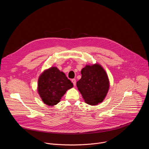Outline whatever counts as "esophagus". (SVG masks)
I'll return each mask as SVG.
<instances>
[{"label": "esophagus", "instance_id": "obj_1", "mask_svg": "<svg viewBox=\"0 0 149 149\" xmlns=\"http://www.w3.org/2000/svg\"><path fill=\"white\" fill-rule=\"evenodd\" d=\"M71 81H72V82L73 83L74 86H76V80H75V79H72Z\"/></svg>", "mask_w": 149, "mask_h": 149}]
</instances>
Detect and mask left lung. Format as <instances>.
<instances>
[{
    "mask_svg": "<svg viewBox=\"0 0 149 149\" xmlns=\"http://www.w3.org/2000/svg\"><path fill=\"white\" fill-rule=\"evenodd\" d=\"M81 78L77 87L85 102L95 105L103 101L110 87L107 73L98 63L87 65L81 71Z\"/></svg>",
    "mask_w": 149,
    "mask_h": 149,
    "instance_id": "obj_1",
    "label": "left lung"
}]
</instances>
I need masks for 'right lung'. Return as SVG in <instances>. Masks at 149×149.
I'll use <instances>...</instances> for the list:
<instances>
[{
  "instance_id": "add662e5",
  "label": "right lung",
  "mask_w": 149,
  "mask_h": 149,
  "mask_svg": "<svg viewBox=\"0 0 149 149\" xmlns=\"http://www.w3.org/2000/svg\"><path fill=\"white\" fill-rule=\"evenodd\" d=\"M72 87L73 84L65 74L55 67L44 71L38 79V94L42 101L49 106L59 102L66 91Z\"/></svg>"
}]
</instances>
